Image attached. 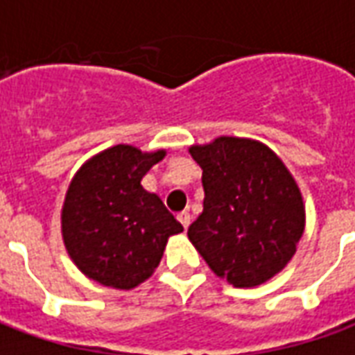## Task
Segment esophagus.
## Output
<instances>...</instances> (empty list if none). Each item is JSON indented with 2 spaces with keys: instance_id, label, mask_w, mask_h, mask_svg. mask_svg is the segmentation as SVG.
Listing matches in <instances>:
<instances>
[{
  "instance_id": "obj_1",
  "label": "esophagus",
  "mask_w": 355,
  "mask_h": 355,
  "mask_svg": "<svg viewBox=\"0 0 355 355\" xmlns=\"http://www.w3.org/2000/svg\"><path fill=\"white\" fill-rule=\"evenodd\" d=\"M177 218H178V223L184 226V230L188 228V226H190V223H192V216H190V213H188V211H182V213H178Z\"/></svg>"
}]
</instances>
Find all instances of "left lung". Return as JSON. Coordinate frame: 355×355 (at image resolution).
Segmentation results:
<instances>
[{
  "label": "left lung",
  "instance_id": "1",
  "mask_svg": "<svg viewBox=\"0 0 355 355\" xmlns=\"http://www.w3.org/2000/svg\"><path fill=\"white\" fill-rule=\"evenodd\" d=\"M188 152L203 171V211L188 238L234 287H257L289 264L306 226L302 193L274 150L218 137Z\"/></svg>",
  "mask_w": 355,
  "mask_h": 355
}]
</instances>
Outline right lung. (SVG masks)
Segmentation results:
<instances>
[{
	"mask_svg": "<svg viewBox=\"0 0 355 355\" xmlns=\"http://www.w3.org/2000/svg\"><path fill=\"white\" fill-rule=\"evenodd\" d=\"M165 154L117 144L93 155L73 175L60 226L66 251L89 279L135 289L159 266L167 239L184 230L162 198L140 184Z\"/></svg>",
	"mask_w": 355,
	"mask_h": 355,
	"instance_id": "obj_1",
	"label": "right lung"
}]
</instances>
